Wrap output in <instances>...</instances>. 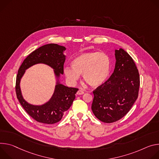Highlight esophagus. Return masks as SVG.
Listing matches in <instances>:
<instances>
[{"instance_id":"obj_1","label":"esophagus","mask_w":159,"mask_h":159,"mask_svg":"<svg viewBox=\"0 0 159 159\" xmlns=\"http://www.w3.org/2000/svg\"><path fill=\"white\" fill-rule=\"evenodd\" d=\"M83 94H84V92H83L82 90H79L77 92V95H83Z\"/></svg>"}]
</instances>
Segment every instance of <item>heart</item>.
<instances>
[{
	"mask_svg": "<svg viewBox=\"0 0 159 159\" xmlns=\"http://www.w3.org/2000/svg\"><path fill=\"white\" fill-rule=\"evenodd\" d=\"M73 68L66 67L64 73L67 80L75 83L83 75L84 81L92 87L102 84L107 79L111 69V61L102 52H85L76 56L71 62Z\"/></svg>",
	"mask_w": 159,
	"mask_h": 159,
	"instance_id": "b5f03b06",
	"label": "heart"
}]
</instances>
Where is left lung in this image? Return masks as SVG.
Wrapping results in <instances>:
<instances>
[{"label":"left lung","mask_w":159,"mask_h":159,"mask_svg":"<svg viewBox=\"0 0 159 159\" xmlns=\"http://www.w3.org/2000/svg\"><path fill=\"white\" fill-rule=\"evenodd\" d=\"M113 73L93 92L92 110L100 120L111 123L124 117L138 96L139 75L132 57L124 49L115 50Z\"/></svg>","instance_id":"obj_1"}]
</instances>
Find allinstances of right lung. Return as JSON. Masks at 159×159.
Returning a JSON list of instances; mask_svg holds the SVG:
<instances>
[{"label":"right lung","instance_id":"right-lung-1","mask_svg":"<svg viewBox=\"0 0 159 159\" xmlns=\"http://www.w3.org/2000/svg\"><path fill=\"white\" fill-rule=\"evenodd\" d=\"M66 47L55 43L47 44L36 49L24 60L16 76V92L17 98L26 112L34 120L45 124H54L61 120L64 112L67 111L75 98L78 89L67 87L61 84L59 78L64 73V63ZM37 63H44L54 69L57 79L55 92L51 98L45 104L34 106L27 102L22 97L20 82L29 67Z\"/></svg>","mask_w":159,"mask_h":159}]
</instances>
